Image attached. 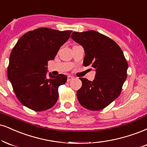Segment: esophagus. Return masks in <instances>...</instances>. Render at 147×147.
Here are the masks:
<instances>
[{
  "label": "esophagus",
  "instance_id": "34e87169",
  "mask_svg": "<svg viewBox=\"0 0 147 147\" xmlns=\"http://www.w3.org/2000/svg\"><path fill=\"white\" fill-rule=\"evenodd\" d=\"M74 79V77H72V76L68 75V78H67V81H68V82H69V81H70L71 80H72V79Z\"/></svg>",
  "mask_w": 147,
  "mask_h": 147
}]
</instances>
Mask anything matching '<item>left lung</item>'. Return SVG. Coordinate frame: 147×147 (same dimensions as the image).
Returning <instances> with one entry per match:
<instances>
[{
	"mask_svg": "<svg viewBox=\"0 0 147 147\" xmlns=\"http://www.w3.org/2000/svg\"><path fill=\"white\" fill-rule=\"evenodd\" d=\"M70 38L84 48V66L96 70L93 81L79 78L82 82L77 92L79 103L90 110H100L121 92L128 68L124 54L116 42L97 31L73 32Z\"/></svg>",
	"mask_w": 147,
	"mask_h": 147,
	"instance_id": "8db88e82",
	"label": "left lung"
}]
</instances>
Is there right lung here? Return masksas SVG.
Instances as JSON below:
<instances>
[{"mask_svg": "<svg viewBox=\"0 0 147 147\" xmlns=\"http://www.w3.org/2000/svg\"><path fill=\"white\" fill-rule=\"evenodd\" d=\"M72 31L39 28L26 33L14 46L9 56L7 77L21 103L40 112L51 108L58 99V88L67 77L47 76L48 61L54 59Z\"/></svg>", "mask_w": 147, "mask_h": 147, "instance_id": "obj_1", "label": "right lung"}]
</instances>
